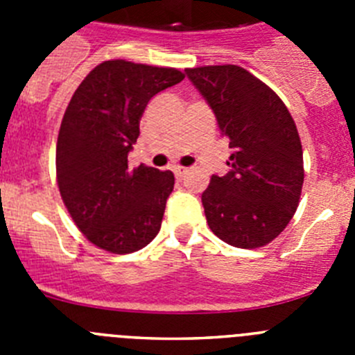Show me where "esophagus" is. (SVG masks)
<instances>
[{"instance_id": "1", "label": "esophagus", "mask_w": 355, "mask_h": 355, "mask_svg": "<svg viewBox=\"0 0 355 355\" xmlns=\"http://www.w3.org/2000/svg\"><path fill=\"white\" fill-rule=\"evenodd\" d=\"M188 172V168L187 167H174V174H175V178H183L184 174H187Z\"/></svg>"}]
</instances>
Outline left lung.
Instances as JSON below:
<instances>
[{"instance_id":"left-lung-1","label":"left lung","mask_w":355,"mask_h":355,"mask_svg":"<svg viewBox=\"0 0 355 355\" xmlns=\"http://www.w3.org/2000/svg\"><path fill=\"white\" fill-rule=\"evenodd\" d=\"M233 150L229 172L202 192L209 229L225 243L256 249L283 233L299 206L302 146L277 94L238 65L187 69Z\"/></svg>"}]
</instances>
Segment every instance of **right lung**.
Returning a JSON list of instances; mask_svg holds the SVG:
<instances>
[{"label": "right lung", "mask_w": 355, "mask_h": 355, "mask_svg": "<svg viewBox=\"0 0 355 355\" xmlns=\"http://www.w3.org/2000/svg\"><path fill=\"white\" fill-rule=\"evenodd\" d=\"M183 78L178 69L108 60L72 96L56 144V178L72 220L94 245L130 254L158 234L174 174L146 165L130 172L128 155L150 97Z\"/></svg>", "instance_id": "obj_1"}]
</instances>
